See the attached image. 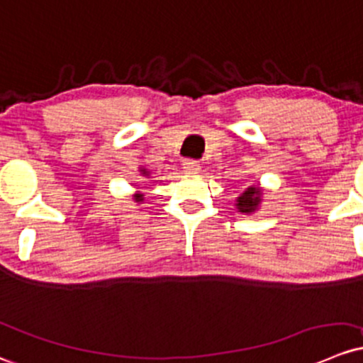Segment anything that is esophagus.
I'll list each match as a JSON object with an SVG mask.
<instances>
[{"label": "esophagus", "mask_w": 363, "mask_h": 363, "mask_svg": "<svg viewBox=\"0 0 363 363\" xmlns=\"http://www.w3.org/2000/svg\"><path fill=\"white\" fill-rule=\"evenodd\" d=\"M182 170H184L186 174H198V172H200V162L193 158L184 160V162H182Z\"/></svg>", "instance_id": "34e87169"}]
</instances>
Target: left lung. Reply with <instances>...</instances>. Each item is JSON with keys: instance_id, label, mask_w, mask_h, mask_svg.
Here are the masks:
<instances>
[{"instance_id": "8db88e82", "label": "left lung", "mask_w": 363, "mask_h": 363, "mask_svg": "<svg viewBox=\"0 0 363 363\" xmlns=\"http://www.w3.org/2000/svg\"><path fill=\"white\" fill-rule=\"evenodd\" d=\"M259 201H261V191H259L257 188H254V186H250V188H247L245 193H242V196H238L236 207H238L240 212L249 213L255 211Z\"/></svg>"}]
</instances>
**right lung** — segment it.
Segmentation results:
<instances>
[{
  "instance_id": "1",
  "label": "right lung",
  "mask_w": 363,
  "mask_h": 363,
  "mask_svg": "<svg viewBox=\"0 0 363 363\" xmlns=\"http://www.w3.org/2000/svg\"><path fill=\"white\" fill-rule=\"evenodd\" d=\"M144 172V174H146V170H143ZM137 200H143V198H140V196H137Z\"/></svg>"
}]
</instances>
